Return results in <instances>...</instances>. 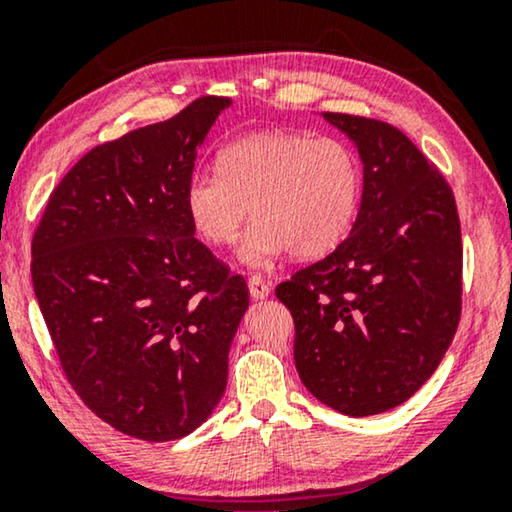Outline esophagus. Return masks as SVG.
Masks as SVG:
<instances>
[{
  "label": "esophagus",
  "mask_w": 512,
  "mask_h": 512,
  "mask_svg": "<svg viewBox=\"0 0 512 512\" xmlns=\"http://www.w3.org/2000/svg\"><path fill=\"white\" fill-rule=\"evenodd\" d=\"M249 293L254 300H265L270 296V284L265 282L261 275H251L249 277Z\"/></svg>",
  "instance_id": "obj_1"
}]
</instances>
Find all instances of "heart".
Masks as SVG:
<instances>
[{"mask_svg":"<svg viewBox=\"0 0 512 512\" xmlns=\"http://www.w3.org/2000/svg\"><path fill=\"white\" fill-rule=\"evenodd\" d=\"M361 200V163L338 137L254 132L219 153V172L188 181L184 202L195 233L214 247L240 237L249 207L256 223L240 249L261 268L291 251L319 258L338 249Z\"/></svg>","mask_w":512,"mask_h":512,"instance_id":"1","label":"heart"}]
</instances>
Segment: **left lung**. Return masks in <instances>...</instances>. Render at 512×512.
Returning <instances> with one entry per match:
<instances>
[{"label":"left lung","instance_id":"obj_1","mask_svg":"<svg viewBox=\"0 0 512 512\" xmlns=\"http://www.w3.org/2000/svg\"><path fill=\"white\" fill-rule=\"evenodd\" d=\"M324 118L363 163L349 237L275 289L289 307L303 384L349 417L380 415L433 375L461 317V226L452 188L394 125Z\"/></svg>","mask_w":512,"mask_h":512}]
</instances>
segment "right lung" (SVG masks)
I'll return each mask as SVG.
<instances>
[{
	"label": "right lung",
	"mask_w": 512,
	"mask_h": 512,
	"mask_svg": "<svg viewBox=\"0 0 512 512\" xmlns=\"http://www.w3.org/2000/svg\"><path fill=\"white\" fill-rule=\"evenodd\" d=\"M230 97L205 95L163 123L95 146L48 198L32 237V284L62 373L125 436L165 443L221 401L249 307L198 237L184 193Z\"/></svg>",
	"instance_id": "1"
}]
</instances>
